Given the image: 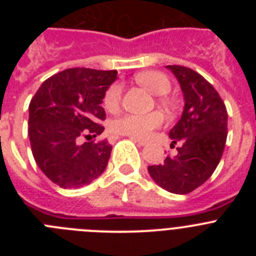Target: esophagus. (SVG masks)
Here are the masks:
<instances>
[{
    "mask_svg": "<svg viewBox=\"0 0 256 256\" xmlns=\"http://www.w3.org/2000/svg\"><path fill=\"white\" fill-rule=\"evenodd\" d=\"M130 140L132 141H134L136 144H138L140 146H146V144H148V140H141V138H134V137H130Z\"/></svg>",
    "mask_w": 256,
    "mask_h": 256,
    "instance_id": "1",
    "label": "esophagus"
}]
</instances>
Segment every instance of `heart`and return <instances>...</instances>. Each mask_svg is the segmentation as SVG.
Here are the masks:
<instances>
[{
  "mask_svg": "<svg viewBox=\"0 0 256 256\" xmlns=\"http://www.w3.org/2000/svg\"><path fill=\"white\" fill-rule=\"evenodd\" d=\"M138 84L144 87L156 96H164L170 91V80L168 76L160 72H142L134 76ZM122 101L120 83H114L108 88L104 96V106L108 112H116ZM162 106L166 108H172V102L168 98H160ZM164 123V118L160 112H152L148 115L126 114L112 122L110 128L114 133L120 136H128L134 138H146L154 130H158Z\"/></svg>",
  "mask_w": 256,
  "mask_h": 256,
  "instance_id": "1",
  "label": "heart"
}]
</instances>
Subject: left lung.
Segmentation results:
<instances>
[{"label": "left lung", "instance_id": "8db88e82", "mask_svg": "<svg viewBox=\"0 0 256 256\" xmlns=\"http://www.w3.org/2000/svg\"><path fill=\"white\" fill-rule=\"evenodd\" d=\"M184 97L180 122L169 132L176 156L150 165L148 173L162 188L186 195L206 182L218 166L227 141L228 114L216 90L202 76L180 65H168Z\"/></svg>", "mask_w": 256, "mask_h": 256}]
</instances>
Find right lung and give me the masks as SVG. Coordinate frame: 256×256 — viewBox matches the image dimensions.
<instances>
[{
  "instance_id": "right-lung-1",
  "label": "right lung",
  "mask_w": 256,
  "mask_h": 256,
  "mask_svg": "<svg viewBox=\"0 0 256 256\" xmlns=\"http://www.w3.org/2000/svg\"><path fill=\"white\" fill-rule=\"evenodd\" d=\"M116 70L72 68L46 79L29 104L28 134L34 160L50 180L62 188L87 186L108 165V140L80 144L104 132L100 122L105 92Z\"/></svg>"
}]
</instances>
